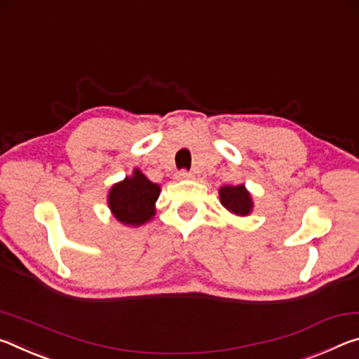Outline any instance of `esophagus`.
I'll return each instance as SVG.
<instances>
[{"instance_id":"obj_1","label":"esophagus","mask_w":359,"mask_h":359,"mask_svg":"<svg viewBox=\"0 0 359 359\" xmlns=\"http://www.w3.org/2000/svg\"><path fill=\"white\" fill-rule=\"evenodd\" d=\"M192 176L194 175L189 173V172H186V170H181V172L176 173V178H178V180H191Z\"/></svg>"}]
</instances>
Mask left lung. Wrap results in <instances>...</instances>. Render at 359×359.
I'll return each mask as SVG.
<instances>
[{
  "label": "left lung",
  "mask_w": 359,
  "mask_h": 359,
  "mask_svg": "<svg viewBox=\"0 0 359 359\" xmlns=\"http://www.w3.org/2000/svg\"><path fill=\"white\" fill-rule=\"evenodd\" d=\"M219 202L229 213L235 216H248L255 207L251 194L245 184H226L219 187Z\"/></svg>",
  "instance_id": "obj_1"
}]
</instances>
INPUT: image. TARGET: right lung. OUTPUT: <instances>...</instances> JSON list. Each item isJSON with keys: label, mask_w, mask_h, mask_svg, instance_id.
Here are the masks:
<instances>
[{"label": "right lung", "mask_w": 359, "mask_h": 359, "mask_svg": "<svg viewBox=\"0 0 359 359\" xmlns=\"http://www.w3.org/2000/svg\"><path fill=\"white\" fill-rule=\"evenodd\" d=\"M158 196L161 186L149 181L138 168H133L130 176L111 186L108 208L121 224L138 227L154 218Z\"/></svg>", "instance_id": "add662e5"}]
</instances>
